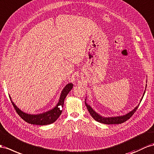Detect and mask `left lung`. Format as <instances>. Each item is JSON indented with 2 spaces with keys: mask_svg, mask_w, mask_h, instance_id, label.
Listing matches in <instances>:
<instances>
[{
  "mask_svg": "<svg viewBox=\"0 0 154 154\" xmlns=\"http://www.w3.org/2000/svg\"><path fill=\"white\" fill-rule=\"evenodd\" d=\"M145 91L144 92V95L145 94ZM143 98V97H142L140 101H142ZM85 105H86V107H87V109H88V112H90V115L92 116V117L94 118V119L98 122H100V123L105 124H119L124 123V122H125V121L129 120V118L132 116V115H133V114L135 112L137 109H138V107H139V105L137 106V107L134 109L132 111L129 112L128 114H126L125 115L121 116L105 118V117H103V116H100V115H98L97 112H96L94 111L93 109L90 107L89 105H88L86 103V101H85Z\"/></svg>",
  "mask_w": 154,
  "mask_h": 154,
  "instance_id": "left-lung-1",
  "label": "left lung"
}]
</instances>
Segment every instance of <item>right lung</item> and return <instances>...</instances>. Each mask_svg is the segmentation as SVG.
Listing matches in <instances>:
<instances>
[{
    "label": "right lung",
    "mask_w": 154,
    "mask_h": 154,
    "mask_svg": "<svg viewBox=\"0 0 154 154\" xmlns=\"http://www.w3.org/2000/svg\"><path fill=\"white\" fill-rule=\"evenodd\" d=\"M73 86V85L72 83H69L62 90L60 99H59V101L58 104L56 105V107H54V108L50 110V111L42 114H38V115H29V114H26L17 108V106L14 104L12 101H11L15 111L17 112L19 116L23 120L26 122L27 123L40 125L51 124L56 121L62 114V107H63V105H64V100L67 95H68V94L72 89ZM10 98L11 100L10 96Z\"/></svg>",
    "instance_id": "right-lung-1"
}]
</instances>
